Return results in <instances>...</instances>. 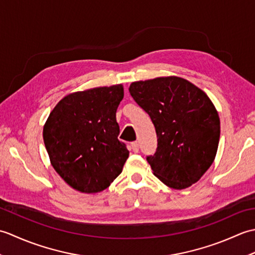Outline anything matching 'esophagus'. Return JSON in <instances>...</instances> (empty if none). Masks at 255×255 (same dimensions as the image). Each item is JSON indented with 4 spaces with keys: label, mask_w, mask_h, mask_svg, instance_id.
<instances>
[{
    "label": "esophagus",
    "mask_w": 255,
    "mask_h": 255,
    "mask_svg": "<svg viewBox=\"0 0 255 255\" xmlns=\"http://www.w3.org/2000/svg\"><path fill=\"white\" fill-rule=\"evenodd\" d=\"M130 148H131V150L133 151L134 153H137L138 151H139V144H138V142H131Z\"/></svg>",
    "instance_id": "1"
}]
</instances>
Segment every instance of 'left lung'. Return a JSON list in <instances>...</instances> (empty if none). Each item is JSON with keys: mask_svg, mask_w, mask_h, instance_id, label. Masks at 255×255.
Listing matches in <instances>:
<instances>
[{"mask_svg": "<svg viewBox=\"0 0 255 255\" xmlns=\"http://www.w3.org/2000/svg\"><path fill=\"white\" fill-rule=\"evenodd\" d=\"M129 92L155 127L158 148L147 156L153 174L175 189L199 181L213 164L220 138L219 115L208 95L174 75L132 82Z\"/></svg>", "mask_w": 255, "mask_h": 255, "instance_id": "1", "label": "left lung"}]
</instances>
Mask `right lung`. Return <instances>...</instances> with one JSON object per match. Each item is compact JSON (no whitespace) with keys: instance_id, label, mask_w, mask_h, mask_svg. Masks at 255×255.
<instances>
[{"instance_id":"1","label":"right lung","mask_w":255,"mask_h":255,"mask_svg":"<svg viewBox=\"0 0 255 255\" xmlns=\"http://www.w3.org/2000/svg\"><path fill=\"white\" fill-rule=\"evenodd\" d=\"M123 99V84L73 92L47 118L42 136L50 163L75 191L100 193L122 173L129 156L118 140Z\"/></svg>"}]
</instances>
